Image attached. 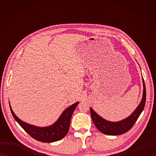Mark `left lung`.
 <instances>
[{"instance_id": "left-lung-1", "label": "left lung", "mask_w": 156, "mask_h": 156, "mask_svg": "<svg viewBox=\"0 0 156 156\" xmlns=\"http://www.w3.org/2000/svg\"><path fill=\"white\" fill-rule=\"evenodd\" d=\"M142 81L144 90L141 101L135 110L127 118L119 121H109L101 117L90 107V115L92 121L94 125L101 133L108 135H118L126 133L133 127L143 111L146 100V90L144 78L142 79Z\"/></svg>"}]
</instances>
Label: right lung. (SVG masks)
<instances>
[{
  "mask_svg": "<svg viewBox=\"0 0 156 156\" xmlns=\"http://www.w3.org/2000/svg\"><path fill=\"white\" fill-rule=\"evenodd\" d=\"M79 102L72 105L62 112L58 119L54 124L48 127H37L34 125L27 123L21 120L14 113L9 104L11 113L15 121L27 133L35 140L44 142V143H51L62 140L64 138L69 131V124L72 115Z\"/></svg>",
  "mask_w": 156,
  "mask_h": 156,
  "instance_id": "add662e5",
  "label": "right lung"
}]
</instances>
